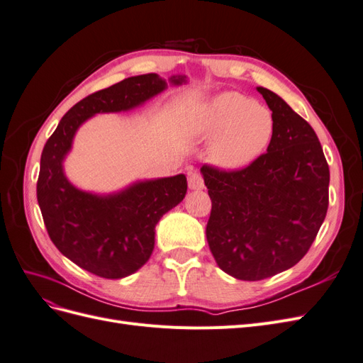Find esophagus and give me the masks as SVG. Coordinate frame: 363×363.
I'll return each mask as SVG.
<instances>
[{
    "mask_svg": "<svg viewBox=\"0 0 363 363\" xmlns=\"http://www.w3.org/2000/svg\"><path fill=\"white\" fill-rule=\"evenodd\" d=\"M188 186L191 191H201L204 189V180L201 177L200 172H189V177H188Z\"/></svg>",
    "mask_w": 363,
    "mask_h": 363,
    "instance_id": "1",
    "label": "esophagus"
}]
</instances>
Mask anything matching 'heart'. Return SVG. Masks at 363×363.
I'll return each mask as SVG.
<instances>
[{"instance_id": "obj_1", "label": "heart", "mask_w": 363, "mask_h": 363, "mask_svg": "<svg viewBox=\"0 0 363 363\" xmlns=\"http://www.w3.org/2000/svg\"><path fill=\"white\" fill-rule=\"evenodd\" d=\"M274 121L267 107L236 94H219L206 103L192 124L196 140H212L208 159L224 171L242 169L255 162L272 138Z\"/></svg>"}]
</instances>
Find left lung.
Listing matches in <instances>:
<instances>
[{
    "label": "left lung",
    "instance_id": "8db88e82",
    "mask_svg": "<svg viewBox=\"0 0 363 363\" xmlns=\"http://www.w3.org/2000/svg\"><path fill=\"white\" fill-rule=\"evenodd\" d=\"M272 112L265 155L240 171L203 167L212 200L206 238L228 276L257 281L298 263L328 207L330 172L313 128L277 94L257 86Z\"/></svg>",
    "mask_w": 363,
    "mask_h": 363
}]
</instances>
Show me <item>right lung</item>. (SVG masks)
<instances>
[{"label":"right lung","instance_id":"obj_1","mask_svg":"<svg viewBox=\"0 0 363 363\" xmlns=\"http://www.w3.org/2000/svg\"><path fill=\"white\" fill-rule=\"evenodd\" d=\"M188 83L186 75L142 74L83 98L65 113L40 156L38 203L52 244L75 265L103 279H124L140 269L155 250L160 218L180 204L186 175L144 179L108 194L77 188L65 172V159L87 119L130 112L168 86Z\"/></svg>","mask_w":363,"mask_h":363}]
</instances>
